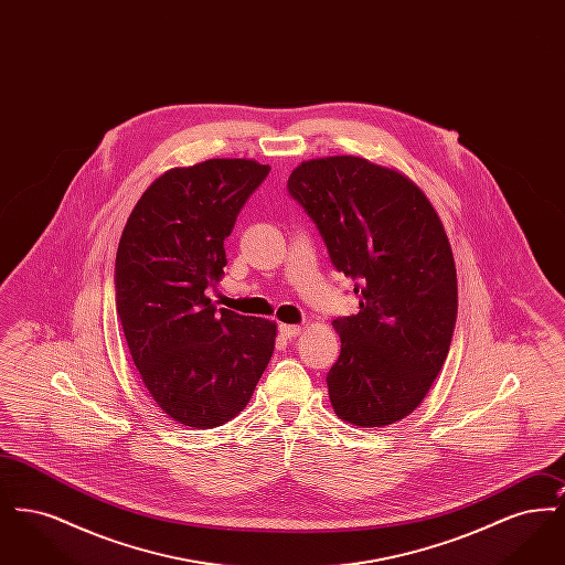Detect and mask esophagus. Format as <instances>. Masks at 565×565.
I'll return each mask as SVG.
<instances>
[{
    "label": "esophagus",
    "mask_w": 565,
    "mask_h": 565,
    "mask_svg": "<svg viewBox=\"0 0 565 565\" xmlns=\"http://www.w3.org/2000/svg\"><path fill=\"white\" fill-rule=\"evenodd\" d=\"M298 332H300V326H290V323L279 326V337L281 339H295Z\"/></svg>",
    "instance_id": "34e87169"
}]
</instances>
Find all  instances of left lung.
<instances>
[{
    "mask_svg": "<svg viewBox=\"0 0 565 565\" xmlns=\"http://www.w3.org/2000/svg\"><path fill=\"white\" fill-rule=\"evenodd\" d=\"M288 192L360 296L355 316L332 322L334 413L360 428L396 424L426 398L454 339L456 263L440 217L406 175L360 157L300 162Z\"/></svg>",
    "mask_w": 565,
    "mask_h": 565,
    "instance_id": "left-lung-1",
    "label": "left lung"
}]
</instances>
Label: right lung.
I'll list each match as a JSON object with an SVG mask.
<instances>
[{
	"label": "right lung",
	"mask_w": 565,
	"mask_h": 565,
	"mask_svg": "<svg viewBox=\"0 0 565 565\" xmlns=\"http://www.w3.org/2000/svg\"><path fill=\"white\" fill-rule=\"evenodd\" d=\"M249 159L175 167L137 201L116 252V313L150 396L178 424L210 430L249 403L275 323L215 309L224 239L269 175Z\"/></svg>",
	"instance_id": "1"
}]
</instances>
